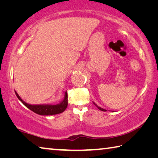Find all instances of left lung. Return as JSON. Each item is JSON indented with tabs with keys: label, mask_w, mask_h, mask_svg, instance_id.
Here are the masks:
<instances>
[{
	"label": "left lung",
	"mask_w": 158,
	"mask_h": 158,
	"mask_svg": "<svg viewBox=\"0 0 158 158\" xmlns=\"http://www.w3.org/2000/svg\"><path fill=\"white\" fill-rule=\"evenodd\" d=\"M93 104H94V105L96 106H97V107L99 109H100V110H101V111H106V109H103V108H101L100 107V106H99L98 105H96V104L95 103V102H93Z\"/></svg>",
	"instance_id": "obj_1"
}]
</instances>
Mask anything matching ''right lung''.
<instances>
[{
  "label": "right lung",
  "mask_w": 158,
  "mask_h": 158,
  "mask_svg": "<svg viewBox=\"0 0 158 158\" xmlns=\"http://www.w3.org/2000/svg\"><path fill=\"white\" fill-rule=\"evenodd\" d=\"M16 95L17 96L19 100L23 105L28 108L32 111L35 112L37 114L42 115V116H49V115H55L58 114L63 112L65 110L68 106V93L67 90L65 92L63 100L60 103L57 105H50V104H41V105H31L23 101L18 95L17 91H15Z\"/></svg>",
  "instance_id": "1"
}]
</instances>
